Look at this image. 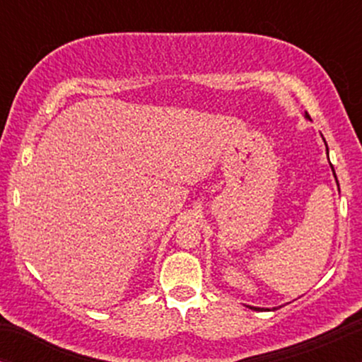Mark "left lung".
Returning a JSON list of instances; mask_svg holds the SVG:
<instances>
[{"instance_id":"obj_1","label":"left lung","mask_w":362,"mask_h":362,"mask_svg":"<svg viewBox=\"0 0 362 362\" xmlns=\"http://www.w3.org/2000/svg\"><path fill=\"white\" fill-rule=\"evenodd\" d=\"M306 117H310V115L306 114ZM327 153H328V149H327ZM330 167H332V165H330ZM332 172H334V167H332ZM334 175H335V172H334ZM252 310H257V311H259V310H264V308H253V306H252Z\"/></svg>"}]
</instances>
